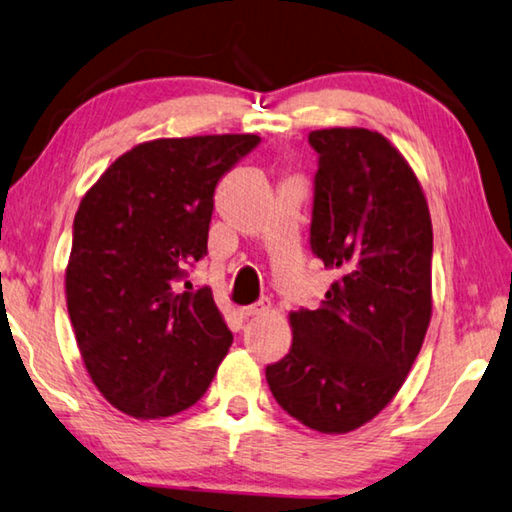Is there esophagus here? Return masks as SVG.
Segmentation results:
<instances>
[{"instance_id": "34e87169", "label": "esophagus", "mask_w": 512, "mask_h": 512, "mask_svg": "<svg viewBox=\"0 0 512 512\" xmlns=\"http://www.w3.org/2000/svg\"><path fill=\"white\" fill-rule=\"evenodd\" d=\"M267 311H270V304H267V301H258V304H254V306H245L240 311V315L242 317H258V315H265Z\"/></svg>"}]
</instances>
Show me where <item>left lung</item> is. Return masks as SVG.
Here are the masks:
<instances>
[{
  "label": "left lung",
  "mask_w": 512,
  "mask_h": 512,
  "mask_svg": "<svg viewBox=\"0 0 512 512\" xmlns=\"http://www.w3.org/2000/svg\"><path fill=\"white\" fill-rule=\"evenodd\" d=\"M311 247L338 272L315 311L290 313L272 395L320 433L374 420L404 385L431 322L433 226L420 179L379 131L320 129Z\"/></svg>",
  "instance_id": "8db88e82"
}]
</instances>
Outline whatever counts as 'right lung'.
<instances>
[{
    "label": "right lung",
    "instance_id": "add662e5",
    "mask_svg": "<svg viewBox=\"0 0 512 512\" xmlns=\"http://www.w3.org/2000/svg\"><path fill=\"white\" fill-rule=\"evenodd\" d=\"M258 142L256 133L140 142L81 199L67 313L92 383L136 420L197 404L231 347L211 290L179 281L206 254L217 181Z\"/></svg>",
    "mask_w": 512,
    "mask_h": 512
}]
</instances>
